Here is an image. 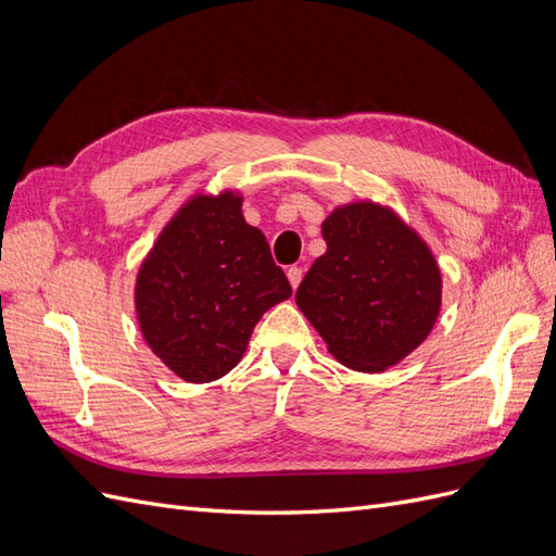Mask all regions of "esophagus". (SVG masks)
Masks as SVG:
<instances>
[{
	"instance_id": "1",
	"label": "esophagus",
	"mask_w": 556,
	"mask_h": 556,
	"mask_svg": "<svg viewBox=\"0 0 556 556\" xmlns=\"http://www.w3.org/2000/svg\"><path fill=\"white\" fill-rule=\"evenodd\" d=\"M301 276H304V274H301V268H299V266H290V268H288V280H290V285H292L294 290L299 288Z\"/></svg>"
}]
</instances>
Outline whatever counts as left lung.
Listing matches in <instances>:
<instances>
[{
  "label": "left lung",
  "instance_id": "1",
  "mask_svg": "<svg viewBox=\"0 0 556 556\" xmlns=\"http://www.w3.org/2000/svg\"><path fill=\"white\" fill-rule=\"evenodd\" d=\"M327 252L296 290V306L343 366L378 374L425 343L441 313L439 262L419 233L376 201L336 206Z\"/></svg>",
  "mask_w": 556,
  "mask_h": 556
}]
</instances>
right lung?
I'll return each mask as SVG.
<instances>
[{
  "instance_id": "right-lung-1",
  "label": "right lung",
  "mask_w": 556,
  "mask_h": 556,
  "mask_svg": "<svg viewBox=\"0 0 556 556\" xmlns=\"http://www.w3.org/2000/svg\"><path fill=\"white\" fill-rule=\"evenodd\" d=\"M243 197L192 194L160 231L134 285L143 341L185 382L227 376L260 317L292 296Z\"/></svg>"
}]
</instances>
